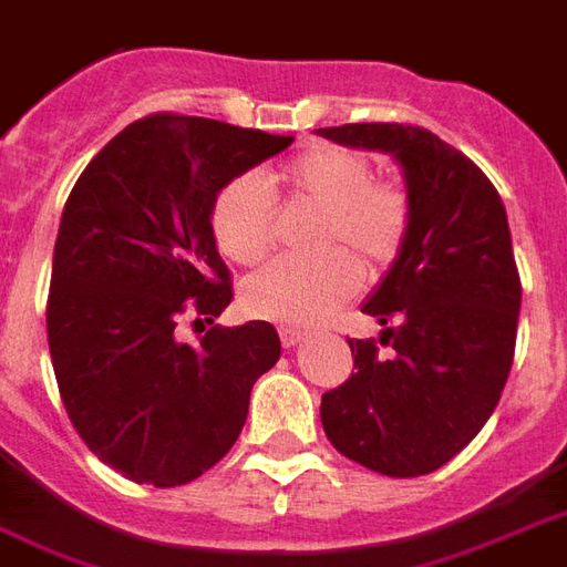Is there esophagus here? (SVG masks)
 I'll return each mask as SVG.
<instances>
[{
  "instance_id": "34e87169",
  "label": "esophagus",
  "mask_w": 567,
  "mask_h": 567,
  "mask_svg": "<svg viewBox=\"0 0 567 567\" xmlns=\"http://www.w3.org/2000/svg\"><path fill=\"white\" fill-rule=\"evenodd\" d=\"M306 339V332L293 330V327H282L279 330V341H282V348H293V344H300Z\"/></svg>"
}]
</instances>
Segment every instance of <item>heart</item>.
I'll use <instances>...</instances> for the list:
<instances>
[{
	"label": "heart",
	"instance_id": "heart-1",
	"mask_svg": "<svg viewBox=\"0 0 567 567\" xmlns=\"http://www.w3.org/2000/svg\"><path fill=\"white\" fill-rule=\"evenodd\" d=\"M267 184L291 205L321 210L315 252L323 255L315 261H274L249 276L240 288V306L249 318L321 321L357 291L358 260L365 274H383L404 249L413 216L410 193L399 181L374 178L360 151L318 142L288 159ZM210 235L216 249L240 267L258 265L270 252L274 202L261 181L240 175L216 193Z\"/></svg>",
	"mask_w": 567,
	"mask_h": 567
}]
</instances>
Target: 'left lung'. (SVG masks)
Wrapping results in <instances>:
<instances>
[{
  "label": "left lung",
  "instance_id": "left-lung-1",
  "mask_svg": "<svg viewBox=\"0 0 567 567\" xmlns=\"http://www.w3.org/2000/svg\"><path fill=\"white\" fill-rule=\"evenodd\" d=\"M318 133L392 154L413 205L399 261L362 306L386 330L348 339L357 371L321 395L323 431L380 475L434 473L482 431L512 371L520 274L503 198L425 127L371 121Z\"/></svg>",
  "mask_w": 567,
  "mask_h": 567
}]
</instances>
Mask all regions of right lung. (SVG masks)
<instances>
[{
	"mask_svg": "<svg viewBox=\"0 0 567 567\" xmlns=\"http://www.w3.org/2000/svg\"><path fill=\"white\" fill-rule=\"evenodd\" d=\"M291 142L154 112L103 145L64 202L47 297L55 383L85 446L136 485H187L223 461L279 360L274 323L210 327L198 344L178 323H214L235 297L210 235L216 193Z\"/></svg>",
	"mask_w": 567,
	"mask_h": 567,
	"instance_id": "right-lung-1",
	"label": "right lung"
}]
</instances>
